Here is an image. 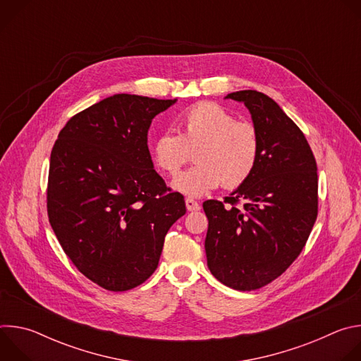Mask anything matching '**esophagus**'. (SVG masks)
Segmentation results:
<instances>
[{
    "instance_id": "esophagus-1",
    "label": "esophagus",
    "mask_w": 361,
    "mask_h": 361,
    "mask_svg": "<svg viewBox=\"0 0 361 361\" xmlns=\"http://www.w3.org/2000/svg\"><path fill=\"white\" fill-rule=\"evenodd\" d=\"M185 207H187L188 212H195V210H200V204L192 198H187L185 200Z\"/></svg>"
}]
</instances>
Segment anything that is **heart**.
Returning <instances> with one entry per match:
<instances>
[{
    "mask_svg": "<svg viewBox=\"0 0 361 361\" xmlns=\"http://www.w3.org/2000/svg\"><path fill=\"white\" fill-rule=\"evenodd\" d=\"M195 148L197 164L178 174L173 190L192 198L216 190L243 185L255 170L260 157V138L255 127L235 117L216 102H198L180 121V134L164 131L152 142L156 166L174 176Z\"/></svg>",
    "mask_w": 361,
    "mask_h": 361,
    "instance_id": "1",
    "label": "heart"
}]
</instances>
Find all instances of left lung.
Here are the masks:
<instances>
[{"instance_id":"8db88e82","label":"left lung","mask_w":361,"mask_h":361,"mask_svg":"<svg viewBox=\"0 0 361 361\" xmlns=\"http://www.w3.org/2000/svg\"><path fill=\"white\" fill-rule=\"evenodd\" d=\"M226 98L243 102L250 111L260 157L226 204L202 202L209 219L204 247L219 281L251 291L281 276L305 245L317 219V164L301 130L273 98L255 90Z\"/></svg>"}]
</instances>
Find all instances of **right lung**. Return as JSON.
<instances>
[{
	"label": "right lung",
	"instance_id": "obj_1",
	"mask_svg": "<svg viewBox=\"0 0 361 361\" xmlns=\"http://www.w3.org/2000/svg\"><path fill=\"white\" fill-rule=\"evenodd\" d=\"M176 102L107 97L74 116L51 151L49 224L74 266L106 290L142 284L185 214L184 197L169 191L147 145L152 118Z\"/></svg>",
	"mask_w": 361,
	"mask_h": 361
}]
</instances>
